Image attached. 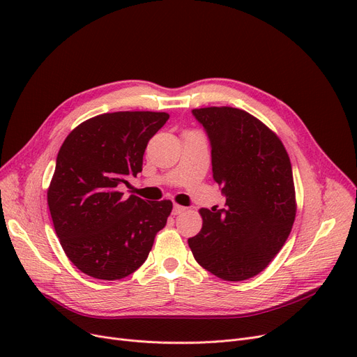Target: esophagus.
Instances as JSON below:
<instances>
[{
	"instance_id": "1",
	"label": "esophagus",
	"mask_w": 357,
	"mask_h": 357,
	"mask_svg": "<svg viewBox=\"0 0 357 357\" xmlns=\"http://www.w3.org/2000/svg\"><path fill=\"white\" fill-rule=\"evenodd\" d=\"M185 211H186L185 207H182V205L175 204V205H174V210H172V214H174V215H179V214H182V213H185Z\"/></svg>"
}]
</instances>
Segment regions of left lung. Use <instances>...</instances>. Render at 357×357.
Listing matches in <instances>:
<instances>
[{"instance_id":"1","label":"left lung","mask_w":357,"mask_h":357,"mask_svg":"<svg viewBox=\"0 0 357 357\" xmlns=\"http://www.w3.org/2000/svg\"><path fill=\"white\" fill-rule=\"evenodd\" d=\"M211 143L213 178L226 208H201V231L188 238L198 264L222 280L260 273L285 245L296 214L291 160L280 139L233 107L192 109Z\"/></svg>"}]
</instances>
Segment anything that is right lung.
I'll list each match as a JSON object with an SVG mask.
<instances>
[{
    "label": "right lung",
    "instance_id": "add662e5",
    "mask_svg": "<svg viewBox=\"0 0 357 357\" xmlns=\"http://www.w3.org/2000/svg\"><path fill=\"white\" fill-rule=\"evenodd\" d=\"M167 119V112H107L75 127L61 146L47 204L63 252L88 276L133 273L166 226L171 201L124 197L120 186L142 172L146 146Z\"/></svg>",
    "mask_w": 357,
    "mask_h": 357
}]
</instances>
